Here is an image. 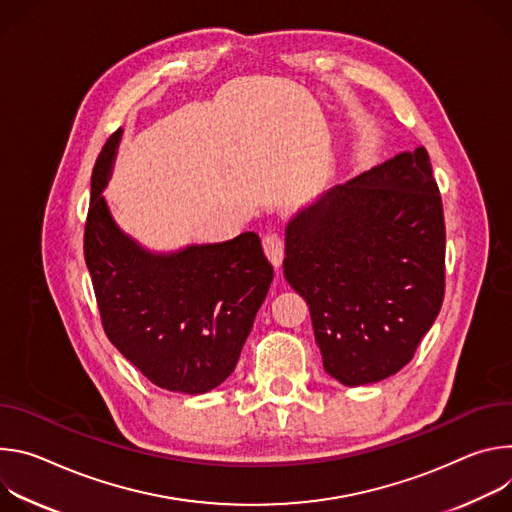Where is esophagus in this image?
<instances>
[{"instance_id":"1","label":"esophagus","mask_w":512,"mask_h":512,"mask_svg":"<svg viewBox=\"0 0 512 512\" xmlns=\"http://www.w3.org/2000/svg\"><path fill=\"white\" fill-rule=\"evenodd\" d=\"M262 246H264V252H266L268 260H270L274 266H280L282 256H285V238H282V236L276 234V232L266 234V236L262 238Z\"/></svg>"}]
</instances>
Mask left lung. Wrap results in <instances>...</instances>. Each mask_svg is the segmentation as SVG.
Here are the masks:
<instances>
[{"mask_svg": "<svg viewBox=\"0 0 512 512\" xmlns=\"http://www.w3.org/2000/svg\"><path fill=\"white\" fill-rule=\"evenodd\" d=\"M285 278L346 386L407 366L445 295L443 203L423 146L337 185L287 227Z\"/></svg>", "mask_w": 512, "mask_h": 512, "instance_id": "left-lung-1", "label": "left lung"}]
</instances>
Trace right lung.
Listing matches in <instances>:
<instances>
[{"label": "right lung", "mask_w": 512, "mask_h": 512, "mask_svg": "<svg viewBox=\"0 0 512 512\" xmlns=\"http://www.w3.org/2000/svg\"><path fill=\"white\" fill-rule=\"evenodd\" d=\"M120 136L113 132L95 160L83 236L101 325L152 384L201 394L234 372L274 268L254 232L170 256L124 236L101 197Z\"/></svg>", "instance_id": "obj_1"}]
</instances>
